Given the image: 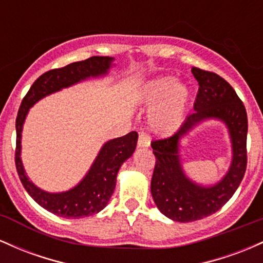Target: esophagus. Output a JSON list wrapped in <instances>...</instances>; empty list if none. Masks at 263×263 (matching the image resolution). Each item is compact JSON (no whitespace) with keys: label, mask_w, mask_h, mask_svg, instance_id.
Listing matches in <instances>:
<instances>
[{"label":"esophagus","mask_w":263,"mask_h":263,"mask_svg":"<svg viewBox=\"0 0 263 263\" xmlns=\"http://www.w3.org/2000/svg\"><path fill=\"white\" fill-rule=\"evenodd\" d=\"M137 144H138V147H148L151 144L149 136L146 134H140V136H138Z\"/></svg>","instance_id":"esophagus-1"}]
</instances>
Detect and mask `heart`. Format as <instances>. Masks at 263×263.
Returning <instances> with one entry per match:
<instances>
[{"label": "heart", "instance_id": "heart-1", "mask_svg": "<svg viewBox=\"0 0 263 263\" xmlns=\"http://www.w3.org/2000/svg\"><path fill=\"white\" fill-rule=\"evenodd\" d=\"M190 99L189 87L173 75L155 78L141 86L137 100L148 111L151 128L159 135L174 134L185 119Z\"/></svg>", "mask_w": 263, "mask_h": 263}]
</instances>
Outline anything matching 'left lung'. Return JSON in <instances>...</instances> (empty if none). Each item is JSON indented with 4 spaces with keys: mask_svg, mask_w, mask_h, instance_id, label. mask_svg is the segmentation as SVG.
Here are the masks:
<instances>
[{
    "mask_svg": "<svg viewBox=\"0 0 263 263\" xmlns=\"http://www.w3.org/2000/svg\"><path fill=\"white\" fill-rule=\"evenodd\" d=\"M192 73L199 84L194 112L186 117L173 136L151 143L156 156L151 182L152 198L163 215L179 222L206 218L224 206L240 185L247 163V115L242 101L230 84L218 74L195 66ZM211 119L224 123L228 129L232 161L221 180L213 184H201L186 174L180 148L183 138Z\"/></svg>",
    "mask_w": 263,
    "mask_h": 263,
    "instance_id": "1",
    "label": "left lung"
}]
</instances>
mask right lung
<instances>
[{
	"mask_svg": "<svg viewBox=\"0 0 263 263\" xmlns=\"http://www.w3.org/2000/svg\"><path fill=\"white\" fill-rule=\"evenodd\" d=\"M112 57H91L75 62L60 69H54L38 78L23 99L16 120L17 147L16 167L21 182L35 203L54 215L65 219H80L100 213L108 204L116 186L120 168L134 155L138 135L132 131L122 137L112 138L102 144L85 176L73 188L64 192H47L29 179L25 170L22 153V131L29 108L38 101L60 90L70 87L89 79H98L108 75L114 68Z\"/></svg>",
	"mask_w": 263,
	"mask_h": 263,
	"instance_id": "1",
	"label": "right lung"
}]
</instances>
